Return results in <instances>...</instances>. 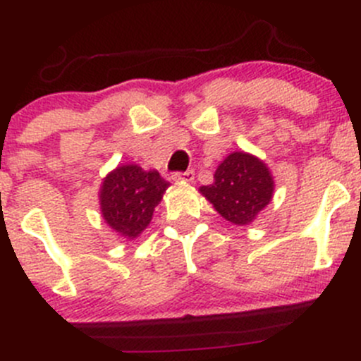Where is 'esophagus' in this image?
Returning a JSON list of instances; mask_svg holds the SVG:
<instances>
[{"label":"esophagus","mask_w":361,"mask_h":361,"mask_svg":"<svg viewBox=\"0 0 361 361\" xmlns=\"http://www.w3.org/2000/svg\"><path fill=\"white\" fill-rule=\"evenodd\" d=\"M173 178L174 181H193V178H195V173H193L192 169L188 171H178V173H173Z\"/></svg>","instance_id":"esophagus-1"}]
</instances>
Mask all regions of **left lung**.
<instances>
[{"mask_svg": "<svg viewBox=\"0 0 361 361\" xmlns=\"http://www.w3.org/2000/svg\"><path fill=\"white\" fill-rule=\"evenodd\" d=\"M214 209L233 225H249L270 204L273 180L259 159L233 152L214 173V183L200 188Z\"/></svg>", "mask_w": 361, "mask_h": 361, "instance_id": "8db88e82", "label": "left lung"}]
</instances>
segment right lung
<instances>
[{
	"mask_svg": "<svg viewBox=\"0 0 361 361\" xmlns=\"http://www.w3.org/2000/svg\"><path fill=\"white\" fill-rule=\"evenodd\" d=\"M169 181L157 171L119 166L104 180L100 206L104 219L124 238H136L149 226L155 206L168 190Z\"/></svg>",
	"mask_w": 361,
	"mask_h": 361,
	"instance_id": "1",
	"label": "right lung"
}]
</instances>
